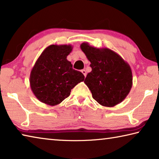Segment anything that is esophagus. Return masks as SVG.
Listing matches in <instances>:
<instances>
[{"label":"esophagus","mask_w":159,"mask_h":159,"mask_svg":"<svg viewBox=\"0 0 159 159\" xmlns=\"http://www.w3.org/2000/svg\"><path fill=\"white\" fill-rule=\"evenodd\" d=\"M81 72H82V74L84 75V77H86V75H87V71H86L85 70H81Z\"/></svg>","instance_id":"1"}]
</instances>
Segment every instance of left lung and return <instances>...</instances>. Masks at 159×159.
<instances>
[{"instance_id": "obj_1", "label": "left lung", "mask_w": 159, "mask_h": 159, "mask_svg": "<svg viewBox=\"0 0 159 159\" xmlns=\"http://www.w3.org/2000/svg\"><path fill=\"white\" fill-rule=\"evenodd\" d=\"M90 61L92 71L84 80L92 97L101 106L113 107L121 103L132 87L130 66L115 51L98 48L87 42L80 45Z\"/></svg>"}]
</instances>
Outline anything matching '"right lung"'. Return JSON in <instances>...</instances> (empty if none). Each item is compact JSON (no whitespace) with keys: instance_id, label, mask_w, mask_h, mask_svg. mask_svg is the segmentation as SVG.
<instances>
[{"instance_id":"add662e5","label":"right lung","mask_w":159,"mask_h":159,"mask_svg":"<svg viewBox=\"0 0 159 159\" xmlns=\"http://www.w3.org/2000/svg\"><path fill=\"white\" fill-rule=\"evenodd\" d=\"M71 45H51L44 50L32 69L30 87L39 101L56 106L68 97L71 89L84 80L81 72L72 68L67 56Z\"/></svg>"}]
</instances>
